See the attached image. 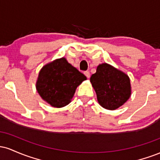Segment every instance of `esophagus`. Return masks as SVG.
I'll return each instance as SVG.
<instances>
[{
    "label": "esophagus",
    "mask_w": 160,
    "mask_h": 160,
    "mask_svg": "<svg viewBox=\"0 0 160 160\" xmlns=\"http://www.w3.org/2000/svg\"><path fill=\"white\" fill-rule=\"evenodd\" d=\"M84 74L86 75V77L87 78H89V77H90V73H89V71H85V72H84Z\"/></svg>",
    "instance_id": "esophagus-1"
}]
</instances>
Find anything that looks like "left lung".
Wrapping results in <instances>:
<instances>
[{"label": "left lung", "mask_w": 160, "mask_h": 160, "mask_svg": "<svg viewBox=\"0 0 160 160\" xmlns=\"http://www.w3.org/2000/svg\"><path fill=\"white\" fill-rule=\"evenodd\" d=\"M90 82L99 104L105 109H117L131 96L128 75L107 63L97 67L96 72L91 76Z\"/></svg>", "instance_id": "1"}]
</instances>
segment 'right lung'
Listing matches in <instances>:
<instances>
[{"label": "right lung", "instance_id": "obj_1", "mask_svg": "<svg viewBox=\"0 0 160 160\" xmlns=\"http://www.w3.org/2000/svg\"><path fill=\"white\" fill-rule=\"evenodd\" d=\"M86 77L68 62L65 58L47 64L40 71L36 89L42 98L54 108L68 105L77 87Z\"/></svg>", "mask_w": 160, "mask_h": 160}]
</instances>
